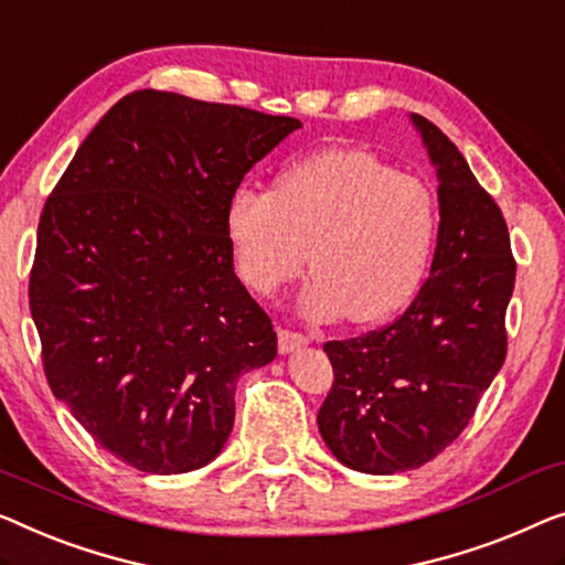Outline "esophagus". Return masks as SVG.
<instances>
[{"instance_id":"obj_1","label":"esophagus","mask_w":565,"mask_h":565,"mask_svg":"<svg viewBox=\"0 0 565 565\" xmlns=\"http://www.w3.org/2000/svg\"><path fill=\"white\" fill-rule=\"evenodd\" d=\"M308 337L300 331H292V329H277V349H280V354H288V351H296L300 347H306Z\"/></svg>"}]
</instances>
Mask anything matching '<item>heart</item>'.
I'll return each mask as SVG.
<instances>
[{"label": "heart", "mask_w": 565, "mask_h": 565, "mask_svg": "<svg viewBox=\"0 0 565 565\" xmlns=\"http://www.w3.org/2000/svg\"><path fill=\"white\" fill-rule=\"evenodd\" d=\"M226 234L242 282L275 296L316 275L302 306L313 316L370 323L418 292L438 236L436 195L366 150H323L277 175L273 191L244 185L226 209Z\"/></svg>", "instance_id": "b5f03b06"}]
</instances>
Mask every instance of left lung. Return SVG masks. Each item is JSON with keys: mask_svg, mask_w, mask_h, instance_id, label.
I'll return each instance as SVG.
<instances>
[{"mask_svg": "<svg viewBox=\"0 0 565 565\" xmlns=\"http://www.w3.org/2000/svg\"><path fill=\"white\" fill-rule=\"evenodd\" d=\"M436 166L440 226L430 277L395 321L326 341L333 384L318 430L341 463L411 471L451 446L507 356L514 290L510 232L497 201L440 129L413 114Z\"/></svg>", "mask_w": 565, "mask_h": 565, "instance_id": "obj_1", "label": "left lung"}]
</instances>
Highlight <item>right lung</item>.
<instances>
[{
	"mask_svg": "<svg viewBox=\"0 0 565 565\" xmlns=\"http://www.w3.org/2000/svg\"><path fill=\"white\" fill-rule=\"evenodd\" d=\"M298 127L145 88L104 114L47 195L30 269L45 377L137 471L214 459L236 380L277 354L273 321L234 275L226 209Z\"/></svg>",
	"mask_w": 565,
	"mask_h": 565,
	"instance_id": "obj_1",
	"label": "right lung"
}]
</instances>
